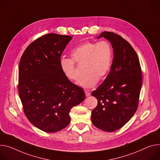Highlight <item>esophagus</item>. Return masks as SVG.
Segmentation results:
<instances>
[{
	"label": "esophagus",
	"mask_w": 160,
	"mask_h": 160,
	"mask_svg": "<svg viewBox=\"0 0 160 160\" xmlns=\"http://www.w3.org/2000/svg\"><path fill=\"white\" fill-rule=\"evenodd\" d=\"M85 96L87 97H88L91 95V92L89 91H85Z\"/></svg>",
	"instance_id": "obj_1"
}]
</instances>
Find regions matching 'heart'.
<instances>
[{
    "label": "heart",
    "instance_id": "b5f03b06",
    "mask_svg": "<svg viewBox=\"0 0 160 160\" xmlns=\"http://www.w3.org/2000/svg\"><path fill=\"white\" fill-rule=\"evenodd\" d=\"M112 48L107 41L97 43L87 41L76 47L71 52V59H62L60 68L65 77L71 82L77 83L80 76L75 63L83 64V72L85 75L80 85L84 88L95 86L98 80L103 79L108 73L112 61Z\"/></svg>",
    "mask_w": 160,
    "mask_h": 160
}]
</instances>
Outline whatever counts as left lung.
Masks as SVG:
<instances>
[{"instance_id": "1", "label": "left lung", "mask_w": 160, "mask_h": 160, "mask_svg": "<svg viewBox=\"0 0 160 160\" xmlns=\"http://www.w3.org/2000/svg\"><path fill=\"white\" fill-rule=\"evenodd\" d=\"M113 48V58L108 76L92 96L98 100L92 111L91 121L105 132L122 128L136 112L142 85V70L138 55L129 43L112 32H103Z\"/></svg>"}]
</instances>
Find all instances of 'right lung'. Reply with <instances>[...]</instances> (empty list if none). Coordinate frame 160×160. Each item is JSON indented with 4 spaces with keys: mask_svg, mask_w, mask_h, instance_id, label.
<instances>
[{
    "mask_svg": "<svg viewBox=\"0 0 160 160\" xmlns=\"http://www.w3.org/2000/svg\"><path fill=\"white\" fill-rule=\"evenodd\" d=\"M72 38L48 34L28 45L20 59L18 93L27 118L47 133L70 122L71 109L85 99L83 89L68 80L61 69V55Z\"/></svg>",
    "mask_w": 160,
    "mask_h": 160,
    "instance_id": "right-lung-1",
    "label": "right lung"
}]
</instances>
